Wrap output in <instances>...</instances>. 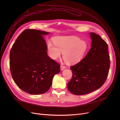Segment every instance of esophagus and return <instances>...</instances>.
<instances>
[{
	"instance_id": "esophagus-1",
	"label": "esophagus",
	"mask_w": 120,
	"mask_h": 120,
	"mask_svg": "<svg viewBox=\"0 0 120 120\" xmlns=\"http://www.w3.org/2000/svg\"><path fill=\"white\" fill-rule=\"evenodd\" d=\"M65 67L64 66L61 65L60 66V70H61V71H63V70H64L65 69Z\"/></svg>"
}]
</instances>
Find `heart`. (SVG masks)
Segmentation results:
<instances>
[{"label":"heart","instance_id":"1","mask_svg":"<svg viewBox=\"0 0 120 120\" xmlns=\"http://www.w3.org/2000/svg\"><path fill=\"white\" fill-rule=\"evenodd\" d=\"M54 44L48 43L47 50L49 57L56 60L63 53V58L69 64L79 62L87 50V45L84 41L75 37H58L54 39Z\"/></svg>","mask_w":120,"mask_h":120}]
</instances>
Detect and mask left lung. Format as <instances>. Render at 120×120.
I'll return each instance as SVG.
<instances>
[{
	"instance_id": "left-lung-1",
	"label": "left lung",
	"mask_w": 120,
	"mask_h": 120,
	"mask_svg": "<svg viewBox=\"0 0 120 120\" xmlns=\"http://www.w3.org/2000/svg\"><path fill=\"white\" fill-rule=\"evenodd\" d=\"M91 48L80 62L70 67L73 76L67 84L75 95H84L100 88L105 82L110 65L107 43L99 35L90 33Z\"/></svg>"
}]
</instances>
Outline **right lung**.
I'll return each instance as SVG.
<instances>
[{"instance_id": "add662e5", "label": "right lung", "mask_w": 120, "mask_h": 120, "mask_svg": "<svg viewBox=\"0 0 120 120\" xmlns=\"http://www.w3.org/2000/svg\"><path fill=\"white\" fill-rule=\"evenodd\" d=\"M49 32L26 29L18 37L10 52V69L19 88L31 94L46 93L60 66L47 55L44 36Z\"/></svg>"}]
</instances>
